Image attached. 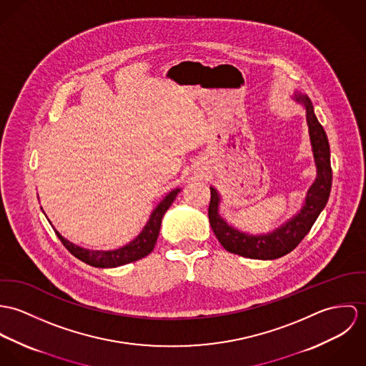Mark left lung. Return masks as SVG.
Returning a JSON list of instances; mask_svg holds the SVG:
<instances>
[{
	"label": "left lung",
	"instance_id": "left-lung-1",
	"mask_svg": "<svg viewBox=\"0 0 366 366\" xmlns=\"http://www.w3.org/2000/svg\"><path fill=\"white\" fill-rule=\"evenodd\" d=\"M295 99L297 102H302L306 108L309 134L313 147L315 163L317 167V178L310 187L306 195V202L300 212L293 219L278 227L275 232L264 236L245 234L229 226L219 214V194L214 188L210 187V202L207 210L210 227L219 243L229 252L255 259H275L284 257L287 252L295 249L306 237L328 201L332 171L330 164V146L327 134L323 126L315 115L313 105L309 97L297 94Z\"/></svg>",
	"mask_w": 366,
	"mask_h": 366
}]
</instances>
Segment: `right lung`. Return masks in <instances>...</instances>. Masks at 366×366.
Instances as JSON below:
<instances>
[{
  "label": "right lung",
  "mask_w": 366,
  "mask_h": 366,
  "mask_svg": "<svg viewBox=\"0 0 366 366\" xmlns=\"http://www.w3.org/2000/svg\"><path fill=\"white\" fill-rule=\"evenodd\" d=\"M179 189H174L171 191L162 202L157 204V207L153 210L147 224L144 226L143 232L127 245H124L122 248L118 249H112V251H94V249H85L79 245H74L70 243L69 240H66L64 237H61V234H57V237L60 239V242L63 245L82 262L92 265V267H98V268H115V267H121L124 264L137 261L146 255H149L154 245L157 242L159 233H160V227H162V219H163L164 213L167 212V209L171 206V203L174 202V199L177 198Z\"/></svg>",
  "instance_id": "obj_1"
}]
</instances>
